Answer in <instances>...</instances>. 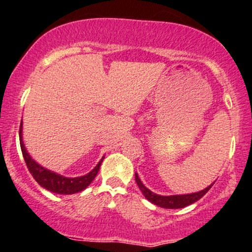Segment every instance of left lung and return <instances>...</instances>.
<instances>
[{"instance_id":"obj_1","label":"left lung","mask_w":252,"mask_h":252,"mask_svg":"<svg viewBox=\"0 0 252 252\" xmlns=\"http://www.w3.org/2000/svg\"><path fill=\"white\" fill-rule=\"evenodd\" d=\"M135 182H137L139 189L143 192L144 196L146 197L151 203H153L155 205H158L164 209H182L190 205L192 203H196L197 200H199L200 198L204 196V194L208 193V191L211 189V186L214 185H210L206 189H204L203 191L197 192V193L182 194V196H159V194L153 193V192L150 191L149 189L145 188L143 183L139 179L137 173H135Z\"/></svg>"}]
</instances>
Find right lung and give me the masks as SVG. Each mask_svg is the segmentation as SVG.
I'll return each instance as SVG.
<instances>
[{
  "mask_svg": "<svg viewBox=\"0 0 252 252\" xmlns=\"http://www.w3.org/2000/svg\"><path fill=\"white\" fill-rule=\"evenodd\" d=\"M20 145L21 150H22L23 158L28 167L29 172L32 173V178L40 184L42 188L46 189L50 192H54V193L59 194H72L76 193L85 190L88 185L93 182L95 176L99 172V168L101 166L102 159L99 161V164L94 167V170H92L90 173H87L86 176L78 177V178H66V177H62L60 174L48 171L47 168L41 166V165L36 164V161H34L31 158V156L27 153L25 149V145L22 141V124L20 125Z\"/></svg>",
  "mask_w": 252,
  "mask_h": 252,
  "instance_id": "add662e5",
  "label": "right lung"
}]
</instances>
